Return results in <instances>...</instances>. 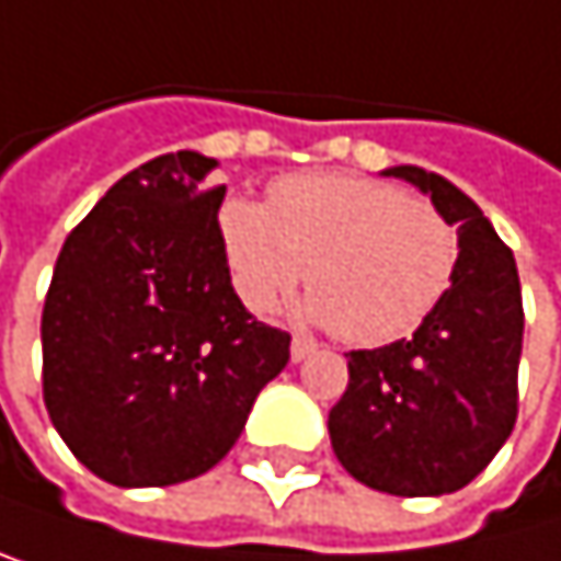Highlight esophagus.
Instances as JSON below:
<instances>
[{
	"label": "esophagus",
	"instance_id": "esophagus-1",
	"mask_svg": "<svg viewBox=\"0 0 561 561\" xmlns=\"http://www.w3.org/2000/svg\"><path fill=\"white\" fill-rule=\"evenodd\" d=\"M314 348H318V345H314L311 339H305V335H297V339L290 342V358H294V362H305V358H308V355H311Z\"/></svg>",
	"mask_w": 561,
	"mask_h": 561
}]
</instances>
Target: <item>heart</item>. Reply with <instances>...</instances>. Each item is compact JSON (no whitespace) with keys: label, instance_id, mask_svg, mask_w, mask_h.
I'll use <instances>...</instances> for the list:
<instances>
[{"label":"heart","instance_id":"heart-1","mask_svg":"<svg viewBox=\"0 0 561 561\" xmlns=\"http://www.w3.org/2000/svg\"><path fill=\"white\" fill-rule=\"evenodd\" d=\"M216 230L247 308H277L308 267L301 314L365 348L410 339L460 260L457 230L430 203L358 175L280 179L267 206L230 196Z\"/></svg>","mask_w":561,"mask_h":561}]
</instances>
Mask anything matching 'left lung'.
Instances as JSON below:
<instances>
[{"label": "left lung", "mask_w": 561, "mask_h": 561, "mask_svg": "<svg viewBox=\"0 0 561 561\" xmlns=\"http://www.w3.org/2000/svg\"><path fill=\"white\" fill-rule=\"evenodd\" d=\"M460 237L447 297L416 331L348 355V389L328 413L331 450L355 481L399 497L460 491L494 460L518 416L522 284L478 203L420 165H392Z\"/></svg>", "instance_id": "8db88e82"}]
</instances>
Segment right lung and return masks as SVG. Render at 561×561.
<instances>
[{
    "label": "right lung",
    "instance_id": "add662e5",
    "mask_svg": "<svg viewBox=\"0 0 561 561\" xmlns=\"http://www.w3.org/2000/svg\"><path fill=\"white\" fill-rule=\"evenodd\" d=\"M216 159L169 151L117 179L67 237L43 305V399L64 444L117 488H169L233 450L290 358L230 284Z\"/></svg>",
    "mask_w": 561,
    "mask_h": 561
}]
</instances>
